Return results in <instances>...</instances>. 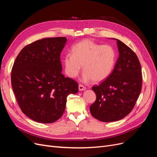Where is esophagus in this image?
Wrapping results in <instances>:
<instances>
[{
  "mask_svg": "<svg viewBox=\"0 0 157 157\" xmlns=\"http://www.w3.org/2000/svg\"><path fill=\"white\" fill-rule=\"evenodd\" d=\"M86 89V88L85 87V86H84L83 85H82V84H79L78 85L79 91H83V90H85Z\"/></svg>",
  "mask_w": 157,
  "mask_h": 157,
  "instance_id": "34e87169",
  "label": "esophagus"
}]
</instances>
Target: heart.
<instances>
[{
    "mask_svg": "<svg viewBox=\"0 0 157 157\" xmlns=\"http://www.w3.org/2000/svg\"><path fill=\"white\" fill-rule=\"evenodd\" d=\"M72 54L63 57L65 73L74 78L80 73L83 66L84 81L101 82L111 75L117 61V53L110 45H101L90 39H85L75 44Z\"/></svg>",
    "mask_w": 157,
    "mask_h": 157,
    "instance_id": "b5f03b06",
    "label": "heart"
}]
</instances>
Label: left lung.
I'll list each match as a JSON object with an SVG mask.
<instances>
[{"instance_id": "8db88e82", "label": "left lung", "mask_w": 157, "mask_h": 157, "mask_svg": "<svg viewBox=\"0 0 157 157\" xmlns=\"http://www.w3.org/2000/svg\"><path fill=\"white\" fill-rule=\"evenodd\" d=\"M117 40L119 57L111 75L92 87L96 100L90 107L92 115L102 122L124 118L134 108L141 90V65L136 54L121 40Z\"/></svg>"}]
</instances>
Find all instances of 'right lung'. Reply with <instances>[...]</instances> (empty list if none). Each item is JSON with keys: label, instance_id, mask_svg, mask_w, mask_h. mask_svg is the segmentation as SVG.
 I'll list each match as a JSON object with an SVG mask.
<instances>
[{"label": "right lung", "instance_id": "add662e5", "mask_svg": "<svg viewBox=\"0 0 157 157\" xmlns=\"http://www.w3.org/2000/svg\"><path fill=\"white\" fill-rule=\"evenodd\" d=\"M67 38H46L26 46L14 61L12 86L22 112L40 123L54 122L64 113L67 97L78 84L61 73L60 54Z\"/></svg>", "mask_w": 157, "mask_h": 157}]
</instances>
